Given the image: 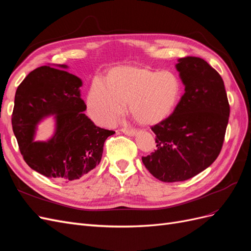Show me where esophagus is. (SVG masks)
Segmentation results:
<instances>
[{
  "mask_svg": "<svg viewBox=\"0 0 251 251\" xmlns=\"http://www.w3.org/2000/svg\"><path fill=\"white\" fill-rule=\"evenodd\" d=\"M121 132H123L124 134L127 135V136H134L136 134V131L134 130V128H126V127H123L121 128Z\"/></svg>",
  "mask_w": 251,
  "mask_h": 251,
  "instance_id": "esophagus-1",
  "label": "esophagus"
}]
</instances>
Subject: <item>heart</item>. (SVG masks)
<instances>
[{"instance_id": "heart-1", "label": "heart", "mask_w": 251, "mask_h": 251, "mask_svg": "<svg viewBox=\"0 0 251 251\" xmlns=\"http://www.w3.org/2000/svg\"><path fill=\"white\" fill-rule=\"evenodd\" d=\"M182 95V82L171 71L123 66L109 72L107 81L96 77L87 96L90 117L109 126L124 113L128 103L138 123L153 126L168 118L176 109Z\"/></svg>"}]
</instances>
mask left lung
<instances>
[{
	"instance_id": "left-lung-1",
	"label": "left lung",
	"mask_w": 251,
	"mask_h": 251,
	"mask_svg": "<svg viewBox=\"0 0 251 251\" xmlns=\"http://www.w3.org/2000/svg\"><path fill=\"white\" fill-rule=\"evenodd\" d=\"M176 69L185 92L172 115L151 126L157 150L142 157L148 171L163 182L193 178L216 160L230 112L224 81L207 62L186 56Z\"/></svg>"
}]
</instances>
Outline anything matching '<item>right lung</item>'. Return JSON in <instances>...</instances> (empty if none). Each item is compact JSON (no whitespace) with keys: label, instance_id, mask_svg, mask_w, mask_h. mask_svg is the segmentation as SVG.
<instances>
[{"label":"right lung","instance_id":"add662e5","mask_svg":"<svg viewBox=\"0 0 251 251\" xmlns=\"http://www.w3.org/2000/svg\"><path fill=\"white\" fill-rule=\"evenodd\" d=\"M67 68L42 66L30 72L17 89L11 118L25 162L44 176L66 182L96 168L105 139L115 133L96 126L83 113L82 81ZM51 115L56 119L55 134L47 142H35L37 125Z\"/></svg>","mask_w":251,"mask_h":251}]
</instances>
